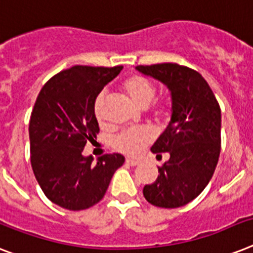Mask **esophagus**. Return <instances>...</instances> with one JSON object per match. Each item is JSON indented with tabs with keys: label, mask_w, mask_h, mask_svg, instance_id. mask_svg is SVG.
Here are the masks:
<instances>
[{
	"label": "esophagus",
	"mask_w": 253,
	"mask_h": 253,
	"mask_svg": "<svg viewBox=\"0 0 253 253\" xmlns=\"http://www.w3.org/2000/svg\"><path fill=\"white\" fill-rule=\"evenodd\" d=\"M126 162H127V164H128V165H131V166H136V165H139V164H140L141 161H140V160L132 159V157H127Z\"/></svg>",
	"instance_id": "1"
}]
</instances>
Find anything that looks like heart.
Returning a JSON list of instances; mask_svg holds the SVG:
<instances>
[{"instance_id": "b5f03b06", "label": "heart", "mask_w": 253, "mask_h": 253, "mask_svg": "<svg viewBox=\"0 0 253 253\" xmlns=\"http://www.w3.org/2000/svg\"><path fill=\"white\" fill-rule=\"evenodd\" d=\"M123 93L130 98L131 101L139 108H147L155 98L157 93V88L153 84L152 80L143 75H132L123 80L121 84ZM105 97L102 94H98L93 102L94 117L100 126L105 125ZM151 116L153 120L159 123H165L170 120L171 113H173V101L168 96H162L152 102ZM153 132L147 127H140V128H132V130H126L121 132L118 136L114 139V148L117 151L122 152L125 155L135 156L140 153L148 144H151L153 140Z\"/></svg>"}]
</instances>
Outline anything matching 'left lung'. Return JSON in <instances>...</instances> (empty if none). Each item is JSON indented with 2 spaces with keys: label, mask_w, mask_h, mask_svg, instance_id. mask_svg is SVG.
<instances>
[{
  "label": "left lung",
  "mask_w": 253,
  "mask_h": 253,
  "mask_svg": "<svg viewBox=\"0 0 253 253\" xmlns=\"http://www.w3.org/2000/svg\"><path fill=\"white\" fill-rule=\"evenodd\" d=\"M168 85L173 114L169 126L151 151L169 152L160 175L145 184L143 195L160 208H179L203 192L212 179L221 152V109L214 93L198 71L178 63L137 66Z\"/></svg>",
  "instance_id": "8db88e82"
}]
</instances>
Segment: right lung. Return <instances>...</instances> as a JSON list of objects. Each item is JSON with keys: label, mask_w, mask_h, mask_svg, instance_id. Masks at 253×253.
Returning a JSON list of instances; mask_svg holds the SVG:
<instances>
[{"label": "right lung", "mask_w": 253, "mask_h": 253, "mask_svg": "<svg viewBox=\"0 0 253 253\" xmlns=\"http://www.w3.org/2000/svg\"><path fill=\"white\" fill-rule=\"evenodd\" d=\"M123 66H74L55 74L39 93L30 120L31 165L49 200L69 211L101 200L113 174L123 165L120 153L82 155L98 133L93 102Z\"/></svg>", "instance_id": "1"}]
</instances>
